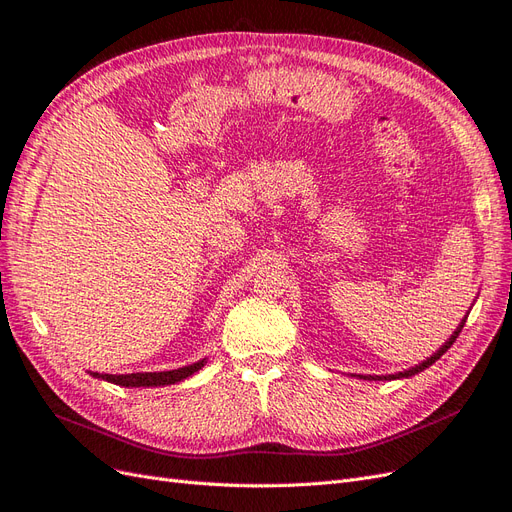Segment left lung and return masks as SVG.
Masks as SVG:
<instances>
[{"label":"left lung","instance_id":"1","mask_svg":"<svg viewBox=\"0 0 512 512\" xmlns=\"http://www.w3.org/2000/svg\"><path fill=\"white\" fill-rule=\"evenodd\" d=\"M468 318V316H466ZM466 318H463L461 322H459V327L455 329V333L448 337V342H444V346L438 350V352H433L427 361H423V363H418V365H414V367H410V369H406V371H399V374H391V376H359V378H363V380H399V378H410V376H414V374H418V371H423V369H427L429 365H433L436 363L440 356L451 348L453 344H455V339L459 337V333H461V329H463V324H466Z\"/></svg>","mask_w":512,"mask_h":512}]
</instances>
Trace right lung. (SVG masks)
<instances>
[{
    "label": "right lung",
    "mask_w": 512,
    "mask_h": 512,
    "mask_svg": "<svg viewBox=\"0 0 512 512\" xmlns=\"http://www.w3.org/2000/svg\"><path fill=\"white\" fill-rule=\"evenodd\" d=\"M207 361H198V363H192V365H185V367H179V369H170V371H145V374H121V376H113V374H98V371H91V376L94 378H100V380H106V382H113V384H119V386H166V384H175V382H181L185 378H190L192 374H196V371L203 367Z\"/></svg>",
    "instance_id": "1"
}]
</instances>
